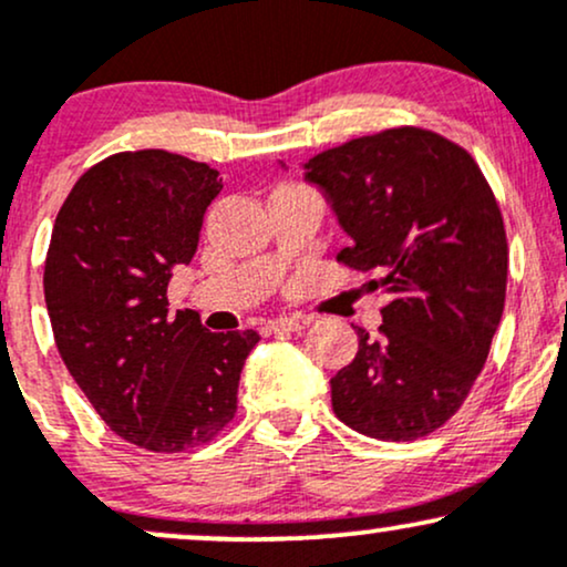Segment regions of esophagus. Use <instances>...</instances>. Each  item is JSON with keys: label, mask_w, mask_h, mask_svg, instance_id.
<instances>
[{"label": "esophagus", "mask_w": 567, "mask_h": 567, "mask_svg": "<svg viewBox=\"0 0 567 567\" xmlns=\"http://www.w3.org/2000/svg\"><path fill=\"white\" fill-rule=\"evenodd\" d=\"M303 322L301 320H292V317H277V320H269L261 324V333L264 336H277V333H296L301 330Z\"/></svg>", "instance_id": "1"}]
</instances>
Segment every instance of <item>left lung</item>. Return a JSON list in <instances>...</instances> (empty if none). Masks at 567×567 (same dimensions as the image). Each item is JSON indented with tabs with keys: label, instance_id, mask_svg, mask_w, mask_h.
<instances>
[{
	"label": "left lung",
	"instance_id": "obj_1",
	"mask_svg": "<svg viewBox=\"0 0 567 567\" xmlns=\"http://www.w3.org/2000/svg\"><path fill=\"white\" fill-rule=\"evenodd\" d=\"M351 245L338 261L375 271L381 336L330 379L343 424L408 442L464 405L504 315V218L483 171L432 130L392 127L328 148L303 165Z\"/></svg>",
	"mask_w": 567,
	"mask_h": 567
}]
</instances>
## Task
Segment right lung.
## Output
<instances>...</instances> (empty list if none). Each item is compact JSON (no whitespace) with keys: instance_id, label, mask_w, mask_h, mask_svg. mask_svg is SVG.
Wrapping results in <instances>:
<instances>
[{"instance_id":"add662e5","label":"right lung","mask_w":567,"mask_h":567,"mask_svg":"<svg viewBox=\"0 0 567 567\" xmlns=\"http://www.w3.org/2000/svg\"><path fill=\"white\" fill-rule=\"evenodd\" d=\"M220 188L205 162L122 152L76 181L53 226L44 303L55 347L106 426L154 453L220 434L258 343L256 330L210 333L197 311L167 303Z\"/></svg>"}]
</instances>
